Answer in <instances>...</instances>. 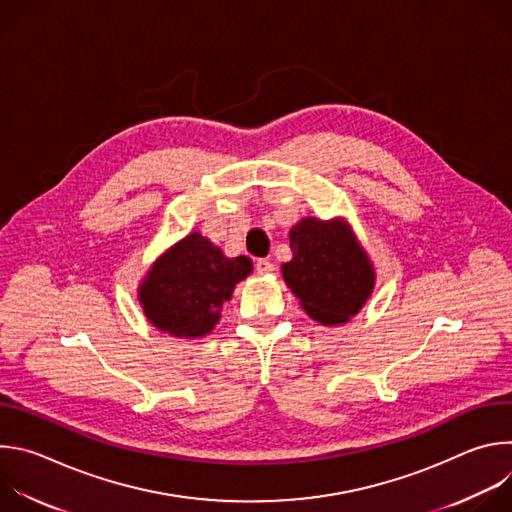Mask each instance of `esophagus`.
<instances>
[{"label":"esophagus","instance_id":"1","mask_svg":"<svg viewBox=\"0 0 512 512\" xmlns=\"http://www.w3.org/2000/svg\"><path fill=\"white\" fill-rule=\"evenodd\" d=\"M273 269H275V265H273L269 259H257V261H255V271H257L259 275H269Z\"/></svg>","mask_w":512,"mask_h":512}]
</instances>
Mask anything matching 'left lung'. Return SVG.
<instances>
[{"mask_svg": "<svg viewBox=\"0 0 512 512\" xmlns=\"http://www.w3.org/2000/svg\"><path fill=\"white\" fill-rule=\"evenodd\" d=\"M289 247L294 257L281 273L312 320L344 324L371 298L373 263L342 218H302L289 231Z\"/></svg>", "mask_w": 512, "mask_h": 512, "instance_id": "left-lung-1", "label": "left lung"}]
</instances>
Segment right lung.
<instances>
[{
    "label": "right lung",
    "instance_id": "1",
    "mask_svg": "<svg viewBox=\"0 0 512 512\" xmlns=\"http://www.w3.org/2000/svg\"><path fill=\"white\" fill-rule=\"evenodd\" d=\"M253 271L249 257H225L200 233L172 245L139 283L145 318L178 338L206 336L221 320L235 285Z\"/></svg>",
    "mask_w": 512,
    "mask_h": 512
}]
</instances>
